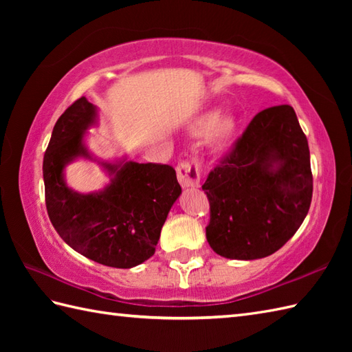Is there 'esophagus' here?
Returning a JSON list of instances; mask_svg holds the SVG:
<instances>
[{
	"label": "esophagus",
	"mask_w": 352,
	"mask_h": 352,
	"mask_svg": "<svg viewBox=\"0 0 352 352\" xmlns=\"http://www.w3.org/2000/svg\"><path fill=\"white\" fill-rule=\"evenodd\" d=\"M199 169H201V163L197 157H192V159L178 163L177 177H178V182L182 184V188L184 189L199 188V183H201Z\"/></svg>",
	"instance_id": "1"
}]
</instances>
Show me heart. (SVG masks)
<instances>
[{
    "label": "heart",
    "mask_w": 352,
    "mask_h": 352,
    "mask_svg": "<svg viewBox=\"0 0 352 352\" xmlns=\"http://www.w3.org/2000/svg\"><path fill=\"white\" fill-rule=\"evenodd\" d=\"M237 119L233 115L219 116L218 111H210L197 119L190 126L193 136H204L210 131V144L214 149H223L231 144L237 133Z\"/></svg>",
    "instance_id": "b5f03b06"
}]
</instances>
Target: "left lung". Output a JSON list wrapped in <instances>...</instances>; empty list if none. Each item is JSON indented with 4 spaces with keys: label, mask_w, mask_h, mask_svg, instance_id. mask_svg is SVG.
<instances>
[{
    "label": "left lung",
    "mask_w": 352,
    "mask_h": 352,
    "mask_svg": "<svg viewBox=\"0 0 352 352\" xmlns=\"http://www.w3.org/2000/svg\"><path fill=\"white\" fill-rule=\"evenodd\" d=\"M207 242L226 258L256 260L278 251L309 213V142L287 104L261 110L208 174Z\"/></svg>",
    "instance_id": "1"
}]
</instances>
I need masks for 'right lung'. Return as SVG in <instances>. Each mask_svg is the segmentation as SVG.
<instances>
[{"mask_svg": "<svg viewBox=\"0 0 352 352\" xmlns=\"http://www.w3.org/2000/svg\"><path fill=\"white\" fill-rule=\"evenodd\" d=\"M95 122L96 107L85 96L57 119L43 155L45 203L52 227L72 250L104 266L129 269L154 256L182 188L169 164L125 160L101 162L111 180L100 192L68 188L66 164L94 159L83 140Z\"/></svg>", "mask_w": 352, "mask_h": 352, "instance_id": "right-lung-1", "label": "right lung"}]
</instances>
